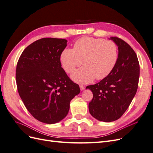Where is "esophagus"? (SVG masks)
I'll list each match as a JSON object with an SVG mask.
<instances>
[{
  "mask_svg": "<svg viewBox=\"0 0 153 153\" xmlns=\"http://www.w3.org/2000/svg\"><path fill=\"white\" fill-rule=\"evenodd\" d=\"M85 87L84 85H80V89L81 91H84L85 89Z\"/></svg>",
  "mask_w": 153,
  "mask_h": 153,
  "instance_id": "obj_1",
  "label": "esophagus"
}]
</instances>
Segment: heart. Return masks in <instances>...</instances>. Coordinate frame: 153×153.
<instances>
[{"instance_id": "obj_1", "label": "heart", "mask_w": 153, "mask_h": 153, "mask_svg": "<svg viewBox=\"0 0 153 153\" xmlns=\"http://www.w3.org/2000/svg\"><path fill=\"white\" fill-rule=\"evenodd\" d=\"M117 59L118 51L114 42L91 37L78 39L73 49L65 48L60 56L62 68L67 73L80 66L83 61L84 66L71 75L72 79L79 84H87L94 78L103 79L112 71Z\"/></svg>"}]
</instances>
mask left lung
<instances>
[{"mask_svg":"<svg viewBox=\"0 0 153 153\" xmlns=\"http://www.w3.org/2000/svg\"><path fill=\"white\" fill-rule=\"evenodd\" d=\"M118 47V59L109 75L94 85L86 87L93 94L89 104L92 117L106 123L116 121L129 107L135 96L140 76L138 60L132 48L117 37H111Z\"/></svg>","mask_w":153,"mask_h":153,"instance_id":"8db88e82","label":"left lung"}]
</instances>
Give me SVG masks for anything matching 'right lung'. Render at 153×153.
Here are the masks:
<instances>
[{
    "label": "right lung",
    "instance_id": "1",
    "mask_svg": "<svg viewBox=\"0 0 153 153\" xmlns=\"http://www.w3.org/2000/svg\"><path fill=\"white\" fill-rule=\"evenodd\" d=\"M68 41L42 38L29 45L18 60L16 80L25 107L39 121L55 124L65 117L79 85L61 67L60 56Z\"/></svg>",
    "mask_w": 153,
    "mask_h": 153
}]
</instances>
